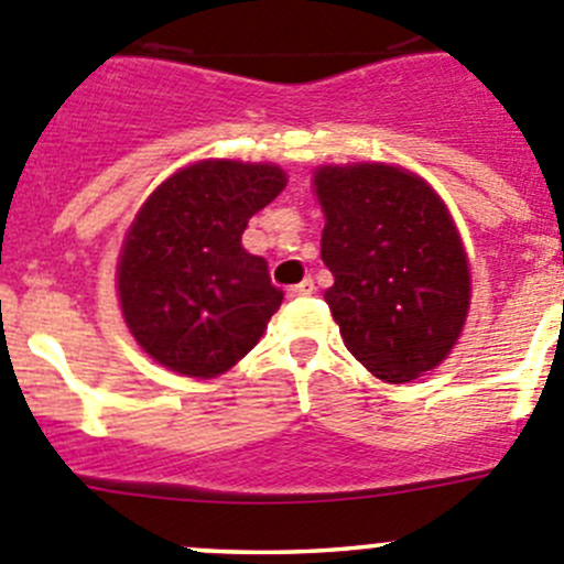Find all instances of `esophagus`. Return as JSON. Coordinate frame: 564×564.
I'll return each instance as SVG.
<instances>
[{"label":"esophagus","instance_id":"obj_1","mask_svg":"<svg viewBox=\"0 0 564 564\" xmlns=\"http://www.w3.org/2000/svg\"><path fill=\"white\" fill-rule=\"evenodd\" d=\"M313 291H315L313 279H304V282H299V285L288 288V296H291V299H302V296H310V293H313Z\"/></svg>","mask_w":564,"mask_h":564}]
</instances>
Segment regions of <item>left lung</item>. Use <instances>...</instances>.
<instances>
[{
    "instance_id": "1",
    "label": "left lung",
    "mask_w": 564,
    "mask_h": 564,
    "mask_svg": "<svg viewBox=\"0 0 564 564\" xmlns=\"http://www.w3.org/2000/svg\"><path fill=\"white\" fill-rule=\"evenodd\" d=\"M324 207V293L348 351L384 382H410L448 357L470 304L463 240L443 198L384 163L315 171Z\"/></svg>"
}]
</instances>
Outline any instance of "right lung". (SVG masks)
I'll use <instances>...</instances> for the list:
<instances>
[{"instance_id":"obj_1","label":"right lung","mask_w":564,"mask_h":564,"mask_svg":"<svg viewBox=\"0 0 564 564\" xmlns=\"http://www.w3.org/2000/svg\"><path fill=\"white\" fill-rule=\"evenodd\" d=\"M285 182L276 165L202 160L147 198L116 282L127 326L154 362L213 379L257 346L285 293L240 238Z\"/></svg>"}]
</instances>
